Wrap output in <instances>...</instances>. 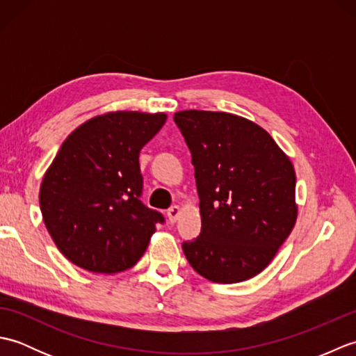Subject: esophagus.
<instances>
[{
  "instance_id": "esophagus-1",
  "label": "esophagus",
  "mask_w": 356,
  "mask_h": 356,
  "mask_svg": "<svg viewBox=\"0 0 356 356\" xmlns=\"http://www.w3.org/2000/svg\"><path fill=\"white\" fill-rule=\"evenodd\" d=\"M180 213H182V208L177 207V205L170 208V209H168V220H170L171 223H176L179 216H180Z\"/></svg>"
}]
</instances>
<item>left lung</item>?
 Returning <instances> with one entry per match:
<instances>
[{
  "label": "left lung",
  "instance_id": "1",
  "mask_svg": "<svg viewBox=\"0 0 356 356\" xmlns=\"http://www.w3.org/2000/svg\"><path fill=\"white\" fill-rule=\"evenodd\" d=\"M191 151L200 236L182 245L193 269L238 283L268 266L292 232L298 207L289 156L252 120L225 111L174 115Z\"/></svg>",
  "mask_w": 356,
  "mask_h": 356
}]
</instances>
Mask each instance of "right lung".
Returning <instances> with one entry per match:
<instances>
[{
  "instance_id": "1",
  "label": "right lung",
  "mask_w": 356,
  "mask_h": 356,
  "mask_svg": "<svg viewBox=\"0 0 356 356\" xmlns=\"http://www.w3.org/2000/svg\"><path fill=\"white\" fill-rule=\"evenodd\" d=\"M165 122V113L110 111L64 140L42 177L40 207L67 260L113 275L147 251L163 217L139 200V153Z\"/></svg>"
}]
</instances>
